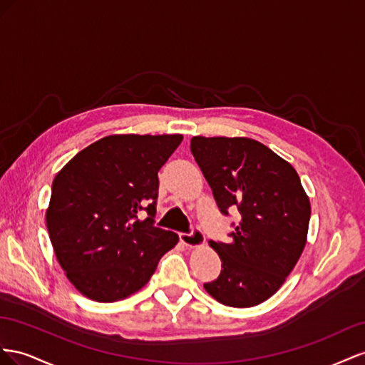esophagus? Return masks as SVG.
<instances>
[{
  "label": "esophagus",
  "instance_id": "obj_1",
  "mask_svg": "<svg viewBox=\"0 0 365 365\" xmlns=\"http://www.w3.org/2000/svg\"><path fill=\"white\" fill-rule=\"evenodd\" d=\"M180 242L188 247H200L205 245V235L200 229H192L190 234H180Z\"/></svg>",
  "mask_w": 365,
  "mask_h": 365
}]
</instances>
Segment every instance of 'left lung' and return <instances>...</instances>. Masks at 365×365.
<instances>
[{"instance_id":"left-lung-1","label":"left lung","mask_w":365,"mask_h":365,"mask_svg":"<svg viewBox=\"0 0 365 365\" xmlns=\"http://www.w3.org/2000/svg\"><path fill=\"white\" fill-rule=\"evenodd\" d=\"M191 153L218 210H238L231 243L210 242L222 272L203 287L218 303L252 307L272 297L292 272L307 240L310 202L295 168L247 138L191 139Z\"/></svg>"}]
</instances>
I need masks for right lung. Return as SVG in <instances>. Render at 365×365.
I'll return each instance as SVG.
<instances>
[{
    "label": "right lung",
    "mask_w": 365,
    "mask_h": 365,
    "mask_svg": "<svg viewBox=\"0 0 365 365\" xmlns=\"http://www.w3.org/2000/svg\"><path fill=\"white\" fill-rule=\"evenodd\" d=\"M182 134H113L79 151L51 185L46 222L58 263L79 292L99 303L148 283L179 235L155 227L158 173ZM145 210L149 217L140 221Z\"/></svg>",
    "instance_id": "1"
}]
</instances>
